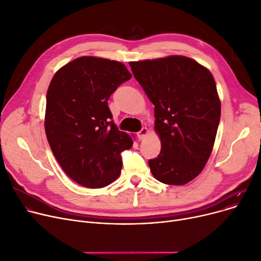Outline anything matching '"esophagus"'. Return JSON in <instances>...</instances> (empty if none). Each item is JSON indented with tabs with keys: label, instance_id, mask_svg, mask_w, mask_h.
<instances>
[{
	"label": "esophagus",
	"instance_id": "esophagus-1",
	"mask_svg": "<svg viewBox=\"0 0 261 261\" xmlns=\"http://www.w3.org/2000/svg\"><path fill=\"white\" fill-rule=\"evenodd\" d=\"M147 133H148V130H147V128H142L139 132H138V138L140 139V140H143L145 136L147 135Z\"/></svg>",
	"mask_w": 261,
	"mask_h": 261
}]
</instances>
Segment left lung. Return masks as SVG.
<instances>
[{
  "label": "left lung",
  "instance_id": "left-lung-1",
  "mask_svg": "<svg viewBox=\"0 0 261 261\" xmlns=\"http://www.w3.org/2000/svg\"><path fill=\"white\" fill-rule=\"evenodd\" d=\"M135 79L154 105L162 149L148 164L164 184L183 185L202 171L221 115L216 82L197 61L183 57L130 62Z\"/></svg>",
  "mask_w": 261,
  "mask_h": 261
}]
</instances>
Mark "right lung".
Returning a JSON list of instances; mask_svg holds the SVG:
<instances>
[{"mask_svg":"<svg viewBox=\"0 0 261 261\" xmlns=\"http://www.w3.org/2000/svg\"><path fill=\"white\" fill-rule=\"evenodd\" d=\"M130 78L118 61L80 57L61 67L50 81L46 138L64 172L82 186L101 188L120 174L121 153L133 142L117 129L108 100Z\"/></svg>","mask_w":261,"mask_h":261,"instance_id":"obj_1","label":"right lung"}]
</instances>
